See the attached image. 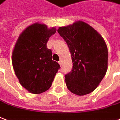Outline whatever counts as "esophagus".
<instances>
[{"instance_id": "esophagus-1", "label": "esophagus", "mask_w": 120, "mask_h": 120, "mask_svg": "<svg viewBox=\"0 0 120 120\" xmlns=\"http://www.w3.org/2000/svg\"><path fill=\"white\" fill-rule=\"evenodd\" d=\"M58 63H59V64L60 65V66L62 67V60H60V61L58 62Z\"/></svg>"}]
</instances>
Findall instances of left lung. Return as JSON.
Instances as JSON below:
<instances>
[{
	"label": "left lung",
	"mask_w": 120,
	"mask_h": 120,
	"mask_svg": "<svg viewBox=\"0 0 120 120\" xmlns=\"http://www.w3.org/2000/svg\"><path fill=\"white\" fill-rule=\"evenodd\" d=\"M58 32L66 42L73 62L71 71L65 75L67 87L79 96L93 92L108 68V49L105 40L82 21L60 27Z\"/></svg>",
	"instance_id": "8db88e82"
}]
</instances>
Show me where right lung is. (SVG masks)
I'll return each instance as SVG.
<instances>
[{
  "label": "right lung",
  "instance_id": "add662e5",
  "mask_svg": "<svg viewBox=\"0 0 120 120\" xmlns=\"http://www.w3.org/2000/svg\"><path fill=\"white\" fill-rule=\"evenodd\" d=\"M56 31L45 24L35 23L27 27L18 39L12 52V65L19 83L31 93L47 91L60 68L52 60V50L46 46Z\"/></svg>",
  "mask_w": 120,
  "mask_h": 120
}]
</instances>
